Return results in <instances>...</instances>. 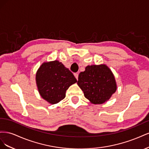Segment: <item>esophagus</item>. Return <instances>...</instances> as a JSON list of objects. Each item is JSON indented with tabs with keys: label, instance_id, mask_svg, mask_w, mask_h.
I'll list each match as a JSON object with an SVG mask.
<instances>
[{
	"label": "esophagus",
	"instance_id": "34e87169",
	"mask_svg": "<svg viewBox=\"0 0 149 149\" xmlns=\"http://www.w3.org/2000/svg\"><path fill=\"white\" fill-rule=\"evenodd\" d=\"M74 75L75 76V78H76V79H78V73H74Z\"/></svg>",
	"mask_w": 149,
	"mask_h": 149
}]
</instances>
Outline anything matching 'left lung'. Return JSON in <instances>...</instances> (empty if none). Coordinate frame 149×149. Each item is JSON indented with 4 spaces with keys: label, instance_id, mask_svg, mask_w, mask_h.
Returning <instances> with one entry per match:
<instances>
[{
    "label": "left lung",
    "instance_id": "left-lung-1",
    "mask_svg": "<svg viewBox=\"0 0 149 149\" xmlns=\"http://www.w3.org/2000/svg\"><path fill=\"white\" fill-rule=\"evenodd\" d=\"M77 84L84 97L95 104L109 100L117 89L114 76L106 65L87 66L79 74Z\"/></svg>",
    "mask_w": 149,
    "mask_h": 149
}]
</instances>
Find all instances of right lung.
I'll return each instance as SVG.
<instances>
[{
  "mask_svg": "<svg viewBox=\"0 0 149 149\" xmlns=\"http://www.w3.org/2000/svg\"><path fill=\"white\" fill-rule=\"evenodd\" d=\"M76 82L73 74L57 60L43 63L36 74L40 96L52 104L63 100L66 90Z\"/></svg>",
  "mask_w": 149,
  "mask_h": 149,
  "instance_id": "right-lung-1",
  "label": "right lung"
}]
</instances>
